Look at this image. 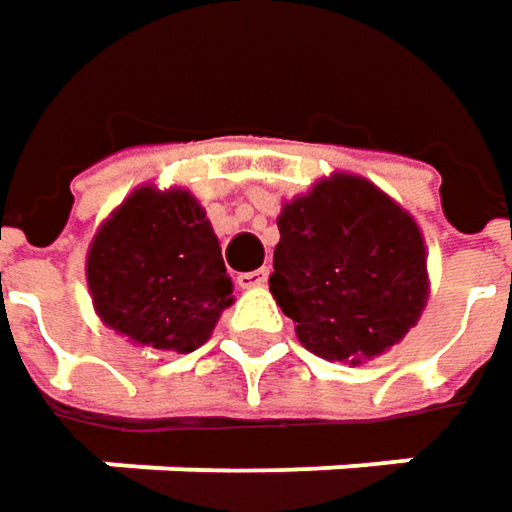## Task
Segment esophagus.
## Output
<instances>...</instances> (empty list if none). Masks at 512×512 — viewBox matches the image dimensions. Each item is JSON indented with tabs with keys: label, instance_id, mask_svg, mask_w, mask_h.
Here are the masks:
<instances>
[{
	"label": "esophagus",
	"instance_id": "34e87169",
	"mask_svg": "<svg viewBox=\"0 0 512 512\" xmlns=\"http://www.w3.org/2000/svg\"><path fill=\"white\" fill-rule=\"evenodd\" d=\"M268 268H256V271H247V274H238L235 277V283L241 288H256V286H265L268 283Z\"/></svg>",
	"mask_w": 512,
	"mask_h": 512
}]
</instances>
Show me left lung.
Returning a JSON list of instances; mask_svg holds the SVG:
<instances>
[{
  "mask_svg": "<svg viewBox=\"0 0 512 512\" xmlns=\"http://www.w3.org/2000/svg\"><path fill=\"white\" fill-rule=\"evenodd\" d=\"M271 294L306 351L330 362L398 345L427 303L421 229L389 194L333 173L283 206Z\"/></svg>",
  "mask_w": 512,
  "mask_h": 512,
  "instance_id": "left-lung-1",
  "label": "left lung"
}]
</instances>
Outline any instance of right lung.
I'll return each mask as SVG.
<instances>
[{"label":"right lung","mask_w":512,"mask_h":512,"mask_svg":"<svg viewBox=\"0 0 512 512\" xmlns=\"http://www.w3.org/2000/svg\"><path fill=\"white\" fill-rule=\"evenodd\" d=\"M96 315L132 345L197 351L232 303L218 235L185 188L132 191L88 250Z\"/></svg>","instance_id":"right-lung-1"}]
</instances>
